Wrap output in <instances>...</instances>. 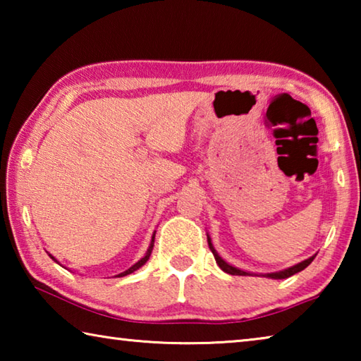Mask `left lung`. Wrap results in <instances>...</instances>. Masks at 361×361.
Here are the masks:
<instances>
[{
	"label": "left lung",
	"mask_w": 361,
	"mask_h": 361,
	"mask_svg": "<svg viewBox=\"0 0 361 361\" xmlns=\"http://www.w3.org/2000/svg\"><path fill=\"white\" fill-rule=\"evenodd\" d=\"M207 240H209V247H210V250H212L213 256H215L216 264H218L219 267H221L224 272L231 274V276H250V272H245V271H242V269H237V267H234V266L228 264V262H226V261L221 258V256H219V255L216 253V250L213 248L212 240H210L209 235H207ZM314 258H315V256H310L309 259H304V261H301V262H298V264H295V266H291V267H288V269H283V271L272 272V274H264V277H269V279H286V277H291V276H295V274L304 271V269L307 267V266L310 264V262L314 261Z\"/></svg>",
	"instance_id": "1"
}]
</instances>
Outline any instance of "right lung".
Returning a JSON list of instances; mask_svg holds the SVG:
<instances>
[{
    "instance_id": "right-lung-1",
    "label": "right lung",
    "mask_w": 361,
    "mask_h": 361,
    "mask_svg": "<svg viewBox=\"0 0 361 361\" xmlns=\"http://www.w3.org/2000/svg\"><path fill=\"white\" fill-rule=\"evenodd\" d=\"M152 247H154V235H152V239H151V245H149V248H148V252H146V255L143 256V258H142V259H140L138 262H135V264H133L132 267H129V269H127V271H124V272H121L118 277H124V276H127V274H132L133 271H137V269H140V267H142V266L145 264V262L149 259V256H151V252H152ZM49 256H51V255H49ZM51 258H52V259H56V258H54V256H51Z\"/></svg>"
}]
</instances>
